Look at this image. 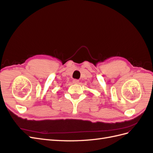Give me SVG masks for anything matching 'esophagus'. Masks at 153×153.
I'll return each instance as SVG.
<instances>
[{"label": "esophagus", "instance_id": "esophagus-1", "mask_svg": "<svg viewBox=\"0 0 153 153\" xmlns=\"http://www.w3.org/2000/svg\"><path fill=\"white\" fill-rule=\"evenodd\" d=\"M73 84H78V83L79 82V80H76V79H74V80H73Z\"/></svg>", "mask_w": 153, "mask_h": 153}]
</instances>
